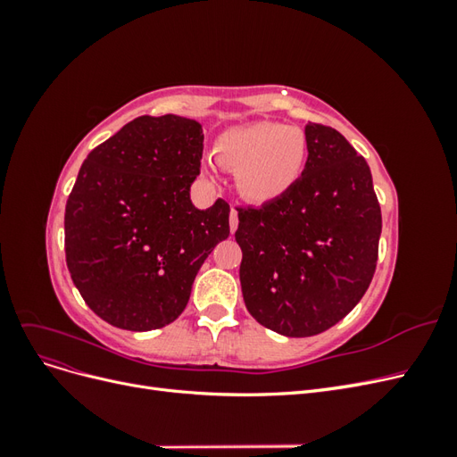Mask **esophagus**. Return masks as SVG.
<instances>
[{
  "label": "esophagus",
  "instance_id": "1",
  "mask_svg": "<svg viewBox=\"0 0 457 457\" xmlns=\"http://www.w3.org/2000/svg\"><path fill=\"white\" fill-rule=\"evenodd\" d=\"M228 223H230V232H234V230H237V227H238V212H237V210H234V207H232V210H230V217H228Z\"/></svg>",
  "mask_w": 457,
  "mask_h": 457
}]
</instances>
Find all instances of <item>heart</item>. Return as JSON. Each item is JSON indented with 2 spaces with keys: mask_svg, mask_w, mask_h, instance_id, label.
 <instances>
[{
  "mask_svg": "<svg viewBox=\"0 0 457 457\" xmlns=\"http://www.w3.org/2000/svg\"><path fill=\"white\" fill-rule=\"evenodd\" d=\"M213 156L237 173L240 195L255 204L284 196L305 170L309 145L299 128L278 121H253L217 137Z\"/></svg>",
  "mask_w": 457,
  "mask_h": 457,
  "instance_id": "obj_1",
  "label": "heart"
}]
</instances>
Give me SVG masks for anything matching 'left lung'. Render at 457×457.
Segmentation results:
<instances>
[{
	"label": "left lung",
	"instance_id": "1",
	"mask_svg": "<svg viewBox=\"0 0 457 457\" xmlns=\"http://www.w3.org/2000/svg\"><path fill=\"white\" fill-rule=\"evenodd\" d=\"M299 181L261 207H237L240 284L255 320L287 337L336 326L362 299L379 253L381 207L371 173L345 137L305 128Z\"/></svg>",
	"mask_w": 457,
	"mask_h": 457
}]
</instances>
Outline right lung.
<instances>
[{
    "label": "right lung",
    "mask_w": 457,
    "mask_h": 457,
    "mask_svg": "<svg viewBox=\"0 0 457 457\" xmlns=\"http://www.w3.org/2000/svg\"><path fill=\"white\" fill-rule=\"evenodd\" d=\"M202 150L198 121L141 116L81 165L64 212L66 265L104 322L148 331L177 320L204 261L228 238L223 198L205 212L190 202Z\"/></svg>",
    "instance_id": "add662e5"
}]
</instances>
